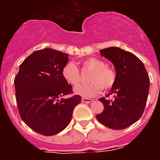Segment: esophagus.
Wrapping results in <instances>:
<instances>
[{"instance_id": "esophagus-1", "label": "esophagus", "mask_w": 160, "mask_h": 160, "mask_svg": "<svg viewBox=\"0 0 160 160\" xmlns=\"http://www.w3.org/2000/svg\"><path fill=\"white\" fill-rule=\"evenodd\" d=\"M82 101L83 102L90 103V102H92L94 100L91 99V98H82Z\"/></svg>"}]
</instances>
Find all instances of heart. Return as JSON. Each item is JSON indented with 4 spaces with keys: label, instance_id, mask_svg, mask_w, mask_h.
Masks as SVG:
<instances>
[{
    "label": "heart",
    "instance_id": "b5f03b06",
    "mask_svg": "<svg viewBox=\"0 0 160 160\" xmlns=\"http://www.w3.org/2000/svg\"><path fill=\"white\" fill-rule=\"evenodd\" d=\"M85 67L93 70L89 76L90 82L80 84L74 87L76 94L90 98L95 96L103 90H110L116 81V73L113 69L107 66L103 60L98 58H90L83 62ZM62 76L68 83L76 85L80 82V72L73 62H69L63 67Z\"/></svg>",
    "mask_w": 160,
    "mask_h": 160
}]
</instances>
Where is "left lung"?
<instances>
[{"label":"left lung","mask_w":160,"mask_h":160,"mask_svg":"<svg viewBox=\"0 0 160 160\" xmlns=\"http://www.w3.org/2000/svg\"><path fill=\"white\" fill-rule=\"evenodd\" d=\"M99 52L114 64L116 81L107 94L114 98L98 99L104 110L96 118L109 128L125 129L138 121L143 113L149 92L148 73L143 63L130 52L118 47L106 48Z\"/></svg>","instance_id":"left-lung-1"}]
</instances>
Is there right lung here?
<instances>
[{
	"label": "right lung",
	"mask_w": 160,
	"mask_h": 160,
	"mask_svg": "<svg viewBox=\"0 0 160 160\" xmlns=\"http://www.w3.org/2000/svg\"><path fill=\"white\" fill-rule=\"evenodd\" d=\"M68 54L51 48L36 50L20 65L14 79L21 118L32 131L54 135L69 125L80 95L60 98L72 92L62 76Z\"/></svg>",
	"instance_id": "right-lung-1"
}]
</instances>
